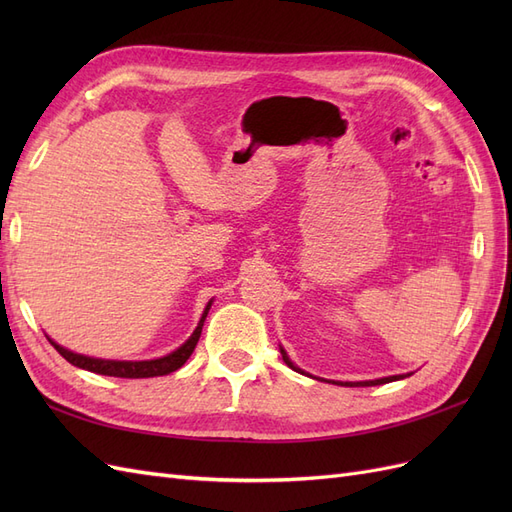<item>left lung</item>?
Segmentation results:
<instances>
[{"mask_svg":"<svg viewBox=\"0 0 512 512\" xmlns=\"http://www.w3.org/2000/svg\"><path fill=\"white\" fill-rule=\"evenodd\" d=\"M282 356H284V361H286L288 367L297 369L288 361V356H286L284 350H282ZM399 378H406V376H391V378H380V380H369V382H337V384H342V386H376V384H386V382H393V380H399Z\"/></svg>","mask_w":512,"mask_h":512,"instance_id":"left-lung-1","label":"left lung"}]
</instances>
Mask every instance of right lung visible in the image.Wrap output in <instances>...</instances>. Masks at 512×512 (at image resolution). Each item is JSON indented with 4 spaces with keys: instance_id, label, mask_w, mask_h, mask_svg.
<instances>
[{
    "instance_id": "right-lung-1",
    "label": "right lung",
    "mask_w": 512,
    "mask_h": 512,
    "mask_svg": "<svg viewBox=\"0 0 512 512\" xmlns=\"http://www.w3.org/2000/svg\"><path fill=\"white\" fill-rule=\"evenodd\" d=\"M209 307H211V301L205 307V314H203V318H200L198 327H196V331L192 333V337L188 339V342H185L181 348H177L175 352H170V354L162 356V359H153V361H104V359H91V356L76 354V352H70L66 348L57 346L53 339H49V342L55 346V350L61 356H64L68 363H72L74 367L94 371V374L115 376V378H156V376H166V374H173V371H177L185 361L190 359V354L194 352L198 339H200V333H203V324H205V318L209 314Z\"/></svg>"
}]
</instances>
